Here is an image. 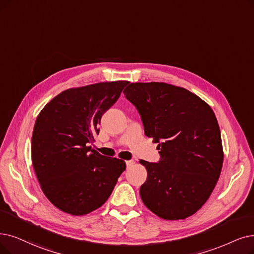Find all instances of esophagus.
I'll list each match as a JSON object with an SVG mask.
<instances>
[{"mask_svg":"<svg viewBox=\"0 0 254 254\" xmlns=\"http://www.w3.org/2000/svg\"><path fill=\"white\" fill-rule=\"evenodd\" d=\"M133 165H134V161H133V160H127V161H126L127 168H131Z\"/></svg>","mask_w":254,"mask_h":254,"instance_id":"1","label":"esophagus"}]
</instances>
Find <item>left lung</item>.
<instances>
[{
    "mask_svg": "<svg viewBox=\"0 0 254 254\" xmlns=\"http://www.w3.org/2000/svg\"><path fill=\"white\" fill-rule=\"evenodd\" d=\"M124 95L137 109L145 134L157 143L160 160H140L147 180L144 204L165 220L186 219L214 190L223 165L217 118L190 90L164 82L130 83Z\"/></svg>",
    "mask_w": 254,
    "mask_h": 254,
    "instance_id": "left-lung-1",
    "label": "left lung"
}]
</instances>
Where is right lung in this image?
<instances>
[{"label":"right lung","mask_w":254,"mask_h":254,"mask_svg":"<svg viewBox=\"0 0 254 254\" xmlns=\"http://www.w3.org/2000/svg\"><path fill=\"white\" fill-rule=\"evenodd\" d=\"M128 81L69 88L40 111L32 134V165L44 194L66 214L83 216L102 206L126 169L124 160L101 155L89 144L98 124Z\"/></svg>","instance_id":"obj_1"}]
</instances>
